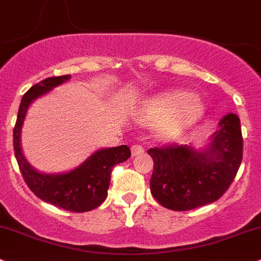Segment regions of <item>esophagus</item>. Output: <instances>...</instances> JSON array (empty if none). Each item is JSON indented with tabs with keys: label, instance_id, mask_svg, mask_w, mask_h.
<instances>
[{
	"label": "esophagus",
	"instance_id": "1",
	"mask_svg": "<svg viewBox=\"0 0 261 261\" xmlns=\"http://www.w3.org/2000/svg\"><path fill=\"white\" fill-rule=\"evenodd\" d=\"M130 150H132V154L133 155L142 154V153H144V148L142 146H139V144H133V146L130 147Z\"/></svg>",
	"mask_w": 261,
	"mask_h": 261
}]
</instances>
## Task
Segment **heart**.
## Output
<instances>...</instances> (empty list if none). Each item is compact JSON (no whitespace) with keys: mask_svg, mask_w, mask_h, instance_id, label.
I'll list each match as a JSON object with an SVG mask.
<instances>
[{"mask_svg":"<svg viewBox=\"0 0 261 261\" xmlns=\"http://www.w3.org/2000/svg\"><path fill=\"white\" fill-rule=\"evenodd\" d=\"M203 108L195 95L181 90L160 94L146 101L137 113L143 124H155V136L163 141L178 138L201 118Z\"/></svg>","mask_w":261,"mask_h":261,"instance_id":"1","label":"heart"}]
</instances>
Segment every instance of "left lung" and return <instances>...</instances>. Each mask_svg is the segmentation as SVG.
Masks as SVG:
<instances>
[{
  "label": "left lung",
  "mask_w": 261,
  "mask_h": 261,
  "mask_svg": "<svg viewBox=\"0 0 261 261\" xmlns=\"http://www.w3.org/2000/svg\"><path fill=\"white\" fill-rule=\"evenodd\" d=\"M153 158L150 192L163 207L187 211L219 200L243 161V134L236 114L225 115L203 152L177 143L148 149Z\"/></svg>",
  "instance_id": "obj_1"
}]
</instances>
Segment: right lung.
Here are the masks:
<instances>
[{"mask_svg": "<svg viewBox=\"0 0 261 261\" xmlns=\"http://www.w3.org/2000/svg\"><path fill=\"white\" fill-rule=\"evenodd\" d=\"M70 75L51 76L35 84L23 94L13 128V149L18 168L26 185L45 202L71 212H87L104 202L114 166L130 157L128 146L100 149L82 166L63 174H44L35 171L25 160L20 146V134L29 106L42 94L69 80Z\"/></svg>", "mask_w": 261, "mask_h": 261, "instance_id": "obj_1", "label": "right lung"}]
</instances>
